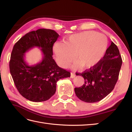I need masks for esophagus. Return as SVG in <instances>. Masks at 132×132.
<instances>
[{"label":"esophagus","instance_id":"34e87169","mask_svg":"<svg viewBox=\"0 0 132 132\" xmlns=\"http://www.w3.org/2000/svg\"><path fill=\"white\" fill-rule=\"evenodd\" d=\"M75 73H73V72H71V75H70V77L71 78H74L75 77Z\"/></svg>","mask_w":132,"mask_h":132}]
</instances>
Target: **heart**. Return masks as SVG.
Returning a JSON list of instances; mask_svg holds the SVG:
<instances>
[{"instance_id":"obj_1","label":"heart","mask_w":132,"mask_h":132,"mask_svg":"<svg viewBox=\"0 0 132 132\" xmlns=\"http://www.w3.org/2000/svg\"><path fill=\"white\" fill-rule=\"evenodd\" d=\"M107 40L104 35L97 32L87 31L68 37L65 43L56 42L53 50L60 66L66 68L76 58V65H82L84 68L95 65L104 55Z\"/></svg>"}]
</instances>
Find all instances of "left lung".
<instances>
[{
    "label": "left lung",
    "mask_w": 132,
    "mask_h": 132,
    "mask_svg": "<svg viewBox=\"0 0 132 132\" xmlns=\"http://www.w3.org/2000/svg\"><path fill=\"white\" fill-rule=\"evenodd\" d=\"M122 64L118 47L111 42L104 56L96 64L82 73H76L84 79L83 85L74 89L77 96L89 103L96 102L105 98L114 89Z\"/></svg>",
    "instance_id": "left-lung-1"
}]
</instances>
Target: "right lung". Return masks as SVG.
I'll return each mask as SVG.
<instances>
[{"mask_svg": "<svg viewBox=\"0 0 132 132\" xmlns=\"http://www.w3.org/2000/svg\"><path fill=\"white\" fill-rule=\"evenodd\" d=\"M59 35L54 30L39 29L26 34L15 44L9 62L15 85L23 97L33 102L50 99L56 91L59 79L70 77V73L58 67L53 58V46ZM35 46L42 51L39 63L30 66L24 54Z\"/></svg>", "mask_w": 132, "mask_h": 132, "instance_id": "add662e5", "label": "right lung"}]
</instances>
